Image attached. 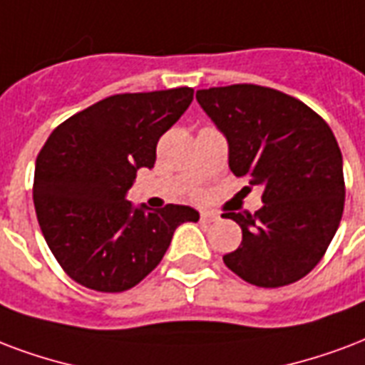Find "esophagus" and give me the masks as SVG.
Listing matches in <instances>:
<instances>
[{"mask_svg":"<svg viewBox=\"0 0 365 365\" xmlns=\"http://www.w3.org/2000/svg\"><path fill=\"white\" fill-rule=\"evenodd\" d=\"M220 216L218 214H214V212H201V222L202 224H212V222H216Z\"/></svg>","mask_w":365,"mask_h":365,"instance_id":"esophagus-1","label":"esophagus"}]
</instances>
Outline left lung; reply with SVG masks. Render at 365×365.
I'll return each mask as SVG.
<instances>
[{"label":"left lung","mask_w":365,"mask_h":365,"mask_svg":"<svg viewBox=\"0 0 365 365\" xmlns=\"http://www.w3.org/2000/svg\"><path fill=\"white\" fill-rule=\"evenodd\" d=\"M227 139L230 170L262 189L255 214L226 212L243 232L224 264L257 287L299 282L322 260L344 208L343 155L322 116L255 83L197 91Z\"/></svg>","instance_id":"1"}]
</instances>
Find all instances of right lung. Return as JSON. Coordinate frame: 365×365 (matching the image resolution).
I'll return each instance as SVG.
<instances>
[{
	"instance_id": "1",
	"label": "right lung",
	"mask_w": 365,
	"mask_h": 365,
	"mask_svg": "<svg viewBox=\"0 0 365 365\" xmlns=\"http://www.w3.org/2000/svg\"><path fill=\"white\" fill-rule=\"evenodd\" d=\"M191 101V88L110 96L53 130L36 158L34 207L47 247L76 283L132 289L163 260L176 227L199 220L191 207L126 199Z\"/></svg>"
}]
</instances>
